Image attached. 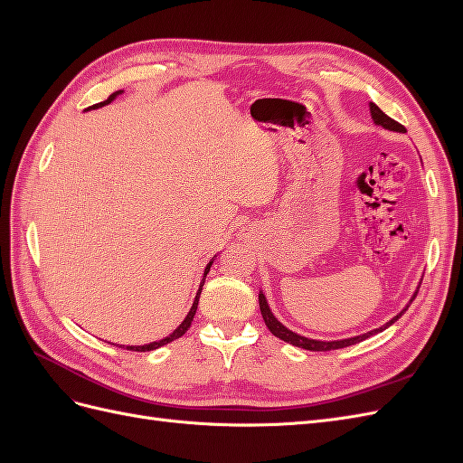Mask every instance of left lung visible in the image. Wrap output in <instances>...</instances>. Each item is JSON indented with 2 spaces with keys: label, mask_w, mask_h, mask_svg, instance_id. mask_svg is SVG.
<instances>
[{
  "label": "left lung",
  "mask_w": 463,
  "mask_h": 463,
  "mask_svg": "<svg viewBox=\"0 0 463 463\" xmlns=\"http://www.w3.org/2000/svg\"><path fill=\"white\" fill-rule=\"evenodd\" d=\"M371 116H373L374 123H376V125H383L384 129L405 133L403 125H400L398 121L388 118V116L384 114V111H383L381 108H378L376 104H373V102H371ZM259 305H260V313H262V318H264V322H266V326H269V330L276 335V338L284 340V342H288V344H291V345H296V347L309 349V352H332V349H340V347H347V345L359 344V342H363V340H367L369 335H373V334H376V332H383V330L388 328L390 325H394V322L402 317V313L408 311V307H405V309H403L400 315H396L390 322H386L384 326L376 328V330H371V332H367V334L355 335V338L338 340V342H318V340H309V338H305V335H299V334H296V332H291V330H288V328L282 325V322H278V318L272 315L270 307H269V303H266V298L262 296V293H259Z\"/></svg>",
  "instance_id": "left-lung-1"
}]
</instances>
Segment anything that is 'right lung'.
Returning a JSON list of instances; mask_svg holds the SVG:
<instances>
[{"label": "right lung", "mask_w": 463, "mask_h": 463, "mask_svg": "<svg viewBox=\"0 0 463 463\" xmlns=\"http://www.w3.org/2000/svg\"><path fill=\"white\" fill-rule=\"evenodd\" d=\"M121 90H118V92H114L111 94L109 98H106L104 102H100V104H96V106H92V108H98V106H104V104H109L111 100H114V98L119 94ZM210 266H213V262H208V266L204 269V278H206V274H208V270H210ZM204 278H203V284H201V288H199V291H197V298H194V301H193V307H191V311H189V315L185 317V320L181 322V325L170 334V335H165L164 340H160V342H152V344H146V345H128L125 349H133V352H152V349H158V347H162V345H165V344H170V342H174V340H177V338H181V335H184L187 330H189V326H191V322H193V318H194V313H197V305H199V298H201V289H203V286H204Z\"/></svg>", "instance_id": "right-lung-1"}]
</instances>
